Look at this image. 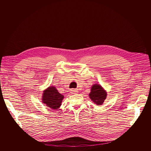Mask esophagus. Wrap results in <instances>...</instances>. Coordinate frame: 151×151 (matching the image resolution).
I'll use <instances>...</instances> for the list:
<instances>
[{
    "label": "esophagus",
    "mask_w": 151,
    "mask_h": 151,
    "mask_svg": "<svg viewBox=\"0 0 151 151\" xmlns=\"http://www.w3.org/2000/svg\"><path fill=\"white\" fill-rule=\"evenodd\" d=\"M78 93V91L76 89H72L71 90V93L72 94H77Z\"/></svg>",
    "instance_id": "obj_1"
}]
</instances>
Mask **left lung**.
Instances as JSON below:
<instances>
[{
  "label": "left lung",
  "instance_id": "8db88e82",
  "mask_svg": "<svg viewBox=\"0 0 151 151\" xmlns=\"http://www.w3.org/2000/svg\"><path fill=\"white\" fill-rule=\"evenodd\" d=\"M89 97L94 103L101 105L106 99L107 92L100 84L94 83L91 86Z\"/></svg>",
  "mask_w": 151,
  "mask_h": 151
}]
</instances>
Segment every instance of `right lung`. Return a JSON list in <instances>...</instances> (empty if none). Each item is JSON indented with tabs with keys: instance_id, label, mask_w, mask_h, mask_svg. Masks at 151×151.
I'll list each match as a JSON object with an SVG mask.
<instances>
[{
	"instance_id": "1",
	"label": "right lung",
	"mask_w": 151,
	"mask_h": 151,
	"mask_svg": "<svg viewBox=\"0 0 151 151\" xmlns=\"http://www.w3.org/2000/svg\"><path fill=\"white\" fill-rule=\"evenodd\" d=\"M64 96L60 94L54 86H50L43 91L42 102L52 110H57L61 105Z\"/></svg>"
}]
</instances>
